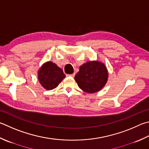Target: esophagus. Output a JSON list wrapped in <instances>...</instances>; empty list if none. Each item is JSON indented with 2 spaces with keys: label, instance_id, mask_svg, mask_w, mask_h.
I'll use <instances>...</instances> for the list:
<instances>
[{
  "label": "esophagus",
  "instance_id": "1",
  "mask_svg": "<svg viewBox=\"0 0 149 149\" xmlns=\"http://www.w3.org/2000/svg\"><path fill=\"white\" fill-rule=\"evenodd\" d=\"M68 75H69V76H71L72 77H74L75 76V73H74V74H70Z\"/></svg>",
  "mask_w": 149,
  "mask_h": 149
}]
</instances>
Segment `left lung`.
<instances>
[{
	"label": "left lung",
	"mask_w": 149,
	"mask_h": 149,
	"mask_svg": "<svg viewBox=\"0 0 149 149\" xmlns=\"http://www.w3.org/2000/svg\"><path fill=\"white\" fill-rule=\"evenodd\" d=\"M107 78V68L99 61H90L83 64L75 75V80L79 87L87 93L100 91L106 84Z\"/></svg>",
	"instance_id": "obj_1"
}]
</instances>
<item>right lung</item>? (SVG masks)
Returning <instances> with one entry per match:
<instances>
[{
  "label": "right lung",
  "instance_id": "obj_1",
  "mask_svg": "<svg viewBox=\"0 0 149 149\" xmlns=\"http://www.w3.org/2000/svg\"><path fill=\"white\" fill-rule=\"evenodd\" d=\"M40 83L47 91L52 90L58 85L65 77L63 70L56 64L49 61L44 63L38 70Z\"/></svg>",
  "mask_w": 149,
  "mask_h": 149
}]
</instances>
